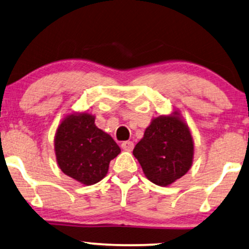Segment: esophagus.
<instances>
[{
    "label": "esophagus",
    "instance_id": "esophagus-1",
    "mask_svg": "<svg viewBox=\"0 0 249 249\" xmlns=\"http://www.w3.org/2000/svg\"><path fill=\"white\" fill-rule=\"evenodd\" d=\"M134 147V143L132 142V141H124V142L122 143V148L124 150H126V152H131L132 149H133Z\"/></svg>",
    "mask_w": 249,
    "mask_h": 249
}]
</instances>
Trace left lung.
Masks as SVG:
<instances>
[{"label": "left lung", "instance_id": "left-lung-1", "mask_svg": "<svg viewBox=\"0 0 249 249\" xmlns=\"http://www.w3.org/2000/svg\"><path fill=\"white\" fill-rule=\"evenodd\" d=\"M133 155L144 176L159 186H169L186 175L193 163L194 141L180 114L154 118Z\"/></svg>", "mask_w": 249, "mask_h": 249}]
</instances>
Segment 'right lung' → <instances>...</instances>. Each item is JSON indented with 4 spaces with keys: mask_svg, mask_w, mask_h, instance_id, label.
<instances>
[{
    "mask_svg": "<svg viewBox=\"0 0 249 249\" xmlns=\"http://www.w3.org/2000/svg\"><path fill=\"white\" fill-rule=\"evenodd\" d=\"M54 147L59 169L86 186L102 180L110 161L121 153L115 140L96 126L95 116L88 112H73L63 118Z\"/></svg>",
    "mask_w": 249,
    "mask_h": 249,
    "instance_id": "right-lung-1",
    "label": "right lung"
}]
</instances>
